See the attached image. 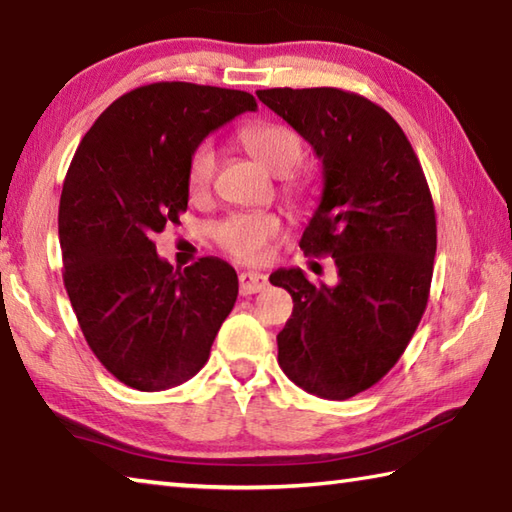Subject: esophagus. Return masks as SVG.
Instances as JSON below:
<instances>
[{"instance_id": "1", "label": "esophagus", "mask_w": 512, "mask_h": 512, "mask_svg": "<svg viewBox=\"0 0 512 512\" xmlns=\"http://www.w3.org/2000/svg\"><path fill=\"white\" fill-rule=\"evenodd\" d=\"M240 294H256L267 288V276L261 272H242L240 274Z\"/></svg>"}]
</instances>
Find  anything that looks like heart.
Instances as JSON below:
<instances>
[{
    "label": "heart",
    "instance_id": "heart-1",
    "mask_svg": "<svg viewBox=\"0 0 512 512\" xmlns=\"http://www.w3.org/2000/svg\"><path fill=\"white\" fill-rule=\"evenodd\" d=\"M238 141L251 157L281 175L283 191L292 200L306 195V182L292 173V168L303 157V141L290 125L265 121L247 125L238 132ZM218 168V150L211 141H202L193 148L186 166V186L191 197H204L213 184ZM213 240L220 249L227 251L242 263L263 261L270 249V242L281 233V218L272 211H242L231 213L213 224Z\"/></svg>",
    "mask_w": 512,
    "mask_h": 512
}]
</instances>
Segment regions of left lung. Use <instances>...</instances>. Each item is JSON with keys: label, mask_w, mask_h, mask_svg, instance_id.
I'll use <instances>...</instances> for the list:
<instances>
[{"label": "left lung", "mask_w": 512, "mask_h": 512, "mask_svg": "<svg viewBox=\"0 0 512 512\" xmlns=\"http://www.w3.org/2000/svg\"><path fill=\"white\" fill-rule=\"evenodd\" d=\"M256 94L321 159V200L299 245L333 256L339 276L335 288L312 285L299 267L270 276L294 301L276 335L279 364L312 396L353 398L393 369L427 308L432 193L405 132L369 98L337 87Z\"/></svg>", "instance_id": "8db88e82"}]
</instances>
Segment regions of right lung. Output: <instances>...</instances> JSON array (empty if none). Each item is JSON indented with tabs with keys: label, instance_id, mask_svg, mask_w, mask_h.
<instances>
[{
	"label": "right lung",
	"instance_id": "right-lung-1",
	"mask_svg": "<svg viewBox=\"0 0 512 512\" xmlns=\"http://www.w3.org/2000/svg\"><path fill=\"white\" fill-rule=\"evenodd\" d=\"M256 107L238 89L143 85L98 116L71 159L58 211L62 279L89 348L132 389L191 380L236 303L227 261L175 270L152 236L186 211L197 143Z\"/></svg>",
	"mask_w": 512,
	"mask_h": 512
}]
</instances>
